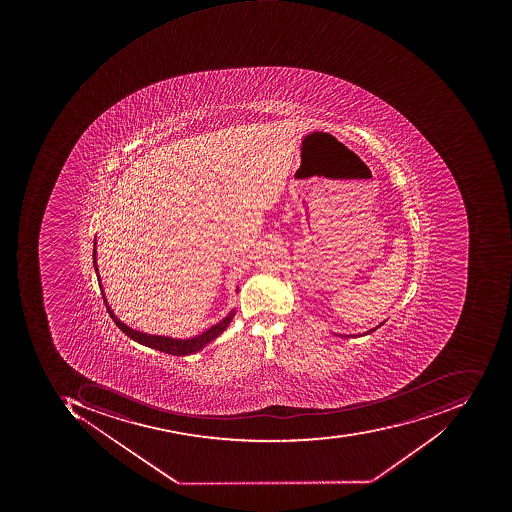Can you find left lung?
Here are the masks:
<instances>
[{"label":"left lung","instance_id":"8db88e82","mask_svg":"<svg viewBox=\"0 0 512 512\" xmlns=\"http://www.w3.org/2000/svg\"><path fill=\"white\" fill-rule=\"evenodd\" d=\"M377 328H378V326H377ZM377 328L371 329V331L366 332V334H371V332H374L375 329H377Z\"/></svg>","mask_w":512,"mask_h":512}]
</instances>
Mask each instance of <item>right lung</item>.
<instances>
[{"mask_svg":"<svg viewBox=\"0 0 512 512\" xmlns=\"http://www.w3.org/2000/svg\"><path fill=\"white\" fill-rule=\"evenodd\" d=\"M94 266L95 271H97V263H95V249H94ZM107 312L111 314L112 320L117 324L118 328L127 335V337H131L132 340L138 341L141 345L149 346V348L158 349V351L166 352V354L171 355H189L195 354V352L201 351L204 346L211 343L214 338H217L224 329L228 328L229 323H231L232 317H234V312L228 315V317L221 320L220 323L212 326L208 331L203 332V334L198 335V337L191 338V340H174V338H166V337H155V335H147L141 334V332L134 331V329L127 328L126 324L121 323L114 314H112L111 309L107 306Z\"/></svg>","mask_w":512,"mask_h":512,"instance_id":"obj_1","label":"right lung"}]
</instances>
